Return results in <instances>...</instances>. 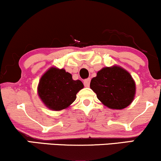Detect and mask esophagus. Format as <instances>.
Returning a JSON list of instances; mask_svg holds the SVG:
<instances>
[{"instance_id":"obj_1","label":"esophagus","mask_w":161,"mask_h":161,"mask_svg":"<svg viewBox=\"0 0 161 161\" xmlns=\"http://www.w3.org/2000/svg\"><path fill=\"white\" fill-rule=\"evenodd\" d=\"M90 82H91V79H87L84 81V85L86 87H89L90 85Z\"/></svg>"}]
</instances>
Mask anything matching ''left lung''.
<instances>
[{"mask_svg": "<svg viewBox=\"0 0 161 161\" xmlns=\"http://www.w3.org/2000/svg\"><path fill=\"white\" fill-rule=\"evenodd\" d=\"M90 88L107 108L122 110L131 104L136 92V82L130 73L121 66L104 67L92 78Z\"/></svg>", "mask_w": 161, "mask_h": 161, "instance_id": "1", "label": "left lung"}]
</instances>
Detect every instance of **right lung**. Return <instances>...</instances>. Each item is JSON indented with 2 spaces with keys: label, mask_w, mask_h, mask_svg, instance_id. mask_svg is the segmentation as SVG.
Masks as SVG:
<instances>
[{
  "label": "right lung",
  "mask_w": 161,
  "mask_h": 161,
  "mask_svg": "<svg viewBox=\"0 0 161 161\" xmlns=\"http://www.w3.org/2000/svg\"><path fill=\"white\" fill-rule=\"evenodd\" d=\"M83 87L80 80H73L72 75L64 69L52 66L41 77L38 95L47 108L59 111L74 102L76 94Z\"/></svg>",
  "instance_id": "obj_1"
}]
</instances>
